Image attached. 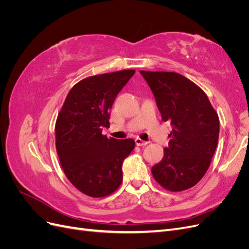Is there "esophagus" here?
Segmentation results:
<instances>
[{
    "mask_svg": "<svg viewBox=\"0 0 249 249\" xmlns=\"http://www.w3.org/2000/svg\"><path fill=\"white\" fill-rule=\"evenodd\" d=\"M135 143H136V145H138V146H143V145H146L148 142L147 141H143L140 138H136V139H135Z\"/></svg>",
    "mask_w": 249,
    "mask_h": 249,
    "instance_id": "obj_1",
    "label": "esophagus"
}]
</instances>
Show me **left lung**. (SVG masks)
I'll return each instance as SVG.
<instances>
[{
    "label": "left lung",
    "mask_w": 249,
    "mask_h": 249,
    "mask_svg": "<svg viewBox=\"0 0 249 249\" xmlns=\"http://www.w3.org/2000/svg\"><path fill=\"white\" fill-rule=\"evenodd\" d=\"M155 95L163 122H170L168 147L152 167L163 188L178 192L196 185L207 172L219 137V118L207 94L178 72L140 71Z\"/></svg>",
    "instance_id": "8db88e82"
}]
</instances>
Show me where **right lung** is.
<instances>
[{"instance_id": "1", "label": "right lung", "mask_w": 249, "mask_h": 249, "mask_svg": "<svg viewBox=\"0 0 249 249\" xmlns=\"http://www.w3.org/2000/svg\"><path fill=\"white\" fill-rule=\"evenodd\" d=\"M134 73V70L119 71L80 81L58 114L55 131L60 164L70 182L88 196H107L123 182V163L135 142L108 139L102 131L109 127L112 105Z\"/></svg>"}]
</instances>
